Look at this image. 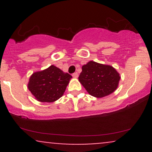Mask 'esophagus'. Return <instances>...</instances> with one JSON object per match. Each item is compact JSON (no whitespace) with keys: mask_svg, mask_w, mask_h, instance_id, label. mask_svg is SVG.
I'll list each match as a JSON object with an SVG mask.
<instances>
[{"mask_svg":"<svg viewBox=\"0 0 152 152\" xmlns=\"http://www.w3.org/2000/svg\"><path fill=\"white\" fill-rule=\"evenodd\" d=\"M72 76L74 78H78V74L77 72H75V73H74V74H72Z\"/></svg>","mask_w":152,"mask_h":152,"instance_id":"esophagus-1","label":"esophagus"}]
</instances>
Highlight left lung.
Listing matches in <instances>:
<instances>
[{"label": "left lung", "instance_id": "8db88e82", "mask_svg": "<svg viewBox=\"0 0 152 152\" xmlns=\"http://www.w3.org/2000/svg\"><path fill=\"white\" fill-rule=\"evenodd\" d=\"M120 78L114 67L91 61L82 66L78 81L90 95L102 98L117 88Z\"/></svg>", "mask_w": 152, "mask_h": 152}]
</instances>
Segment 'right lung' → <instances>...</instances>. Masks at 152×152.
<instances>
[{"instance_id":"obj_1","label":"right lung","mask_w":152,"mask_h":152,"mask_svg":"<svg viewBox=\"0 0 152 152\" xmlns=\"http://www.w3.org/2000/svg\"><path fill=\"white\" fill-rule=\"evenodd\" d=\"M71 78L70 74L51 65L31 75L28 88L38 102H53L64 95Z\"/></svg>"}]
</instances>
